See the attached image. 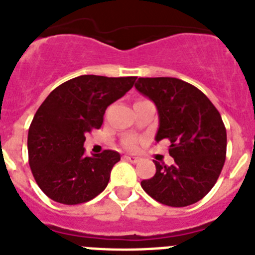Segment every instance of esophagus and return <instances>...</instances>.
Here are the masks:
<instances>
[{"label":"esophagus","instance_id":"34e87169","mask_svg":"<svg viewBox=\"0 0 255 255\" xmlns=\"http://www.w3.org/2000/svg\"><path fill=\"white\" fill-rule=\"evenodd\" d=\"M124 159L128 160V162H131V163H137V162L141 160V158L137 157V155H131V154H128V155H124Z\"/></svg>","mask_w":255,"mask_h":255}]
</instances>
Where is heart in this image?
<instances>
[{
  "label": "heart",
  "instance_id": "heart-1",
  "mask_svg": "<svg viewBox=\"0 0 255 255\" xmlns=\"http://www.w3.org/2000/svg\"><path fill=\"white\" fill-rule=\"evenodd\" d=\"M123 145L127 147V149H136L138 145V138L134 137V136H129V137H127L124 140Z\"/></svg>",
  "mask_w": 255,
  "mask_h": 255
}]
</instances>
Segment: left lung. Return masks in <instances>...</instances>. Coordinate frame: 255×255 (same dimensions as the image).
I'll return each mask as SVG.
<instances>
[{"label": "left lung", "mask_w": 255, "mask_h": 255, "mask_svg": "<svg viewBox=\"0 0 255 255\" xmlns=\"http://www.w3.org/2000/svg\"><path fill=\"white\" fill-rule=\"evenodd\" d=\"M136 89L155 104V141L170 140L174 164L155 162V175L141 181L151 198L171 207L202 200L224 166L227 131L219 111L194 85L176 78H138Z\"/></svg>", "instance_id": "8db88e82"}]
</instances>
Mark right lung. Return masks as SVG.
Returning <instances> with one entry per match:
<instances>
[{"instance_id": "obj_1", "label": "right lung", "mask_w": 255, "mask_h": 255, "mask_svg": "<svg viewBox=\"0 0 255 255\" xmlns=\"http://www.w3.org/2000/svg\"><path fill=\"white\" fill-rule=\"evenodd\" d=\"M136 78L81 75L57 87L36 111L28 129V162L40 189L63 205L93 200L108 187L121 154L87 157L85 134L101 128L109 105L123 97Z\"/></svg>"}]
</instances>
